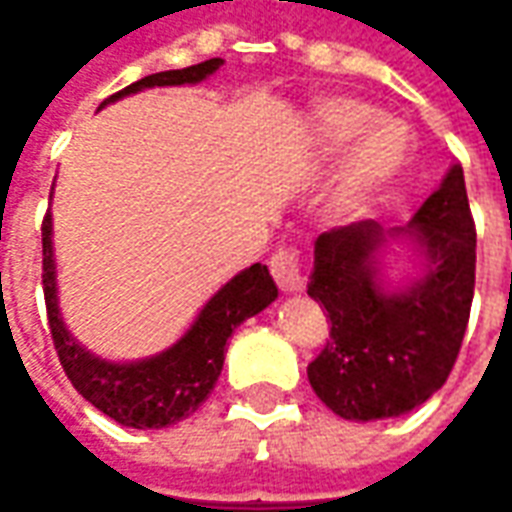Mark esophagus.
<instances>
[{
    "label": "esophagus",
    "mask_w": 512,
    "mask_h": 512,
    "mask_svg": "<svg viewBox=\"0 0 512 512\" xmlns=\"http://www.w3.org/2000/svg\"><path fill=\"white\" fill-rule=\"evenodd\" d=\"M268 268H271V277H274V282L282 290H304V285H307V277H304V257L293 246L277 249L271 255V260H268Z\"/></svg>",
    "instance_id": "34e87169"
}]
</instances>
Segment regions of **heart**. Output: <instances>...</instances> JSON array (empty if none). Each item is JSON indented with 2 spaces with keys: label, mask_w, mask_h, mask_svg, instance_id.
Listing matches in <instances>:
<instances>
[{
  "label": "heart",
  "mask_w": 512,
  "mask_h": 512,
  "mask_svg": "<svg viewBox=\"0 0 512 512\" xmlns=\"http://www.w3.org/2000/svg\"><path fill=\"white\" fill-rule=\"evenodd\" d=\"M315 136L326 153H340L359 139L348 167V194H367L403 167L408 156L406 128L378 120V109L356 98H329L315 109Z\"/></svg>",
  "instance_id": "1"
}]
</instances>
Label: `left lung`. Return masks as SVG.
Masks as SVG:
<instances>
[{
	"instance_id": "left-lung-1",
	"label": "left lung",
	"mask_w": 512,
	"mask_h": 512,
	"mask_svg": "<svg viewBox=\"0 0 512 512\" xmlns=\"http://www.w3.org/2000/svg\"><path fill=\"white\" fill-rule=\"evenodd\" d=\"M403 233L425 252V274L397 293L376 282L378 222L318 235L307 293L326 307L332 332L307 376L334 414L356 422L400 417L444 386L461 351L474 296V219L455 167Z\"/></svg>"
}]
</instances>
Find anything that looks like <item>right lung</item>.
I'll use <instances>...</instances> for the list:
<instances>
[{
    "label": "right lung",
    "mask_w": 512,
    "mask_h": 512,
    "mask_svg": "<svg viewBox=\"0 0 512 512\" xmlns=\"http://www.w3.org/2000/svg\"><path fill=\"white\" fill-rule=\"evenodd\" d=\"M222 65L219 57L191 65L183 71H164L145 76L128 84L126 90L109 95L104 104L123 95L139 93L145 87H167V84H197L211 76ZM43 238V296L54 351L60 356L65 376L73 389L90 400L98 411L112 417L126 428H167L180 419L191 417L211 395L224 365V345L238 323L266 310L277 299V285L266 266L255 263L244 274L230 279L213 296L189 332L180 337L164 354L134 362V365H112L98 359L73 340L62 326L57 310V285H54V257H51V219L43 216L40 227Z\"/></svg>",
    "instance_id": "1"
}]
</instances>
